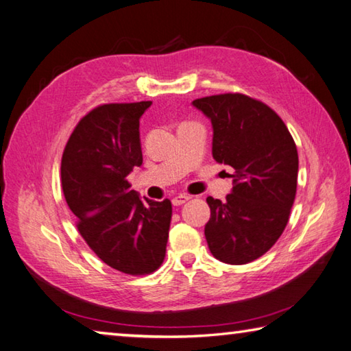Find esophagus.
<instances>
[{
    "instance_id": "34e87169",
    "label": "esophagus",
    "mask_w": 351,
    "mask_h": 351,
    "mask_svg": "<svg viewBox=\"0 0 351 351\" xmlns=\"http://www.w3.org/2000/svg\"><path fill=\"white\" fill-rule=\"evenodd\" d=\"M189 199H190L189 195H178L171 199V202H173V206H182V204L187 202Z\"/></svg>"
}]
</instances>
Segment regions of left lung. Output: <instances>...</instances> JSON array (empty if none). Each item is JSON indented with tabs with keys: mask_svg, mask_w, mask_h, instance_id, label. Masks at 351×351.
<instances>
[{
	"mask_svg": "<svg viewBox=\"0 0 351 351\" xmlns=\"http://www.w3.org/2000/svg\"><path fill=\"white\" fill-rule=\"evenodd\" d=\"M213 127L212 155L234 169L226 201L207 197V244L221 263L241 265L275 245L296 195L298 150L284 121L269 106L241 93L192 103Z\"/></svg>",
	"mask_w": 351,
	"mask_h": 351,
	"instance_id": "8db88e82",
	"label": "left lung"
}]
</instances>
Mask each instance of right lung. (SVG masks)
<instances>
[{"label": "right lung", "instance_id": "1", "mask_svg": "<svg viewBox=\"0 0 351 351\" xmlns=\"http://www.w3.org/2000/svg\"><path fill=\"white\" fill-rule=\"evenodd\" d=\"M152 101L104 104L75 127L61 161V184L76 227L95 254L127 275L162 264L171 202L141 199L127 176L143 164L139 119Z\"/></svg>", "mask_w": 351, "mask_h": 351}]
</instances>
